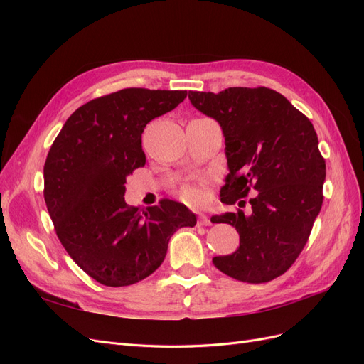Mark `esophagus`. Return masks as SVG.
<instances>
[{
  "instance_id": "34e87169",
  "label": "esophagus",
  "mask_w": 364,
  "mask_h": 364,
  "mask_svg": "<svg viewBox=\"0 0 364 364\" xmlns=\"http://www.w3.org/2000/svg\"><path fill=\"white\" fill-rule=\"evenodd\" d=\"M197 225H199V226H209V225H211V220H209V217H206L205 214H200L199 218H197Z\"/></svg>"
}]
</instances>
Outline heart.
<instances>
[{
  "label": "heart",
  "instance_id": "heart-1",
  "mask_svg": "<svg viewBox=\"0 0 364 364\" xmlns=\"http://www.w3.org/2000/svg\"><path fill=\"white\" fill-rule=\"evenodd\" d=\"M181 197L190 205H200L203 202V196L200 190L196 188V186H185L181 191Z\"/></svg>",
  "mask_w": 364,
  "mask_h": 364
}]
</instances>
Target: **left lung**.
<instances>
[{"mask_svg": "<svg viewBox=\"0 0 364 364\" xmlns=\"http://www.w3.org/2000/svg\"><path fill=\"white\" fill-rule=\"evenodd\" d=\"M188 98L223 130L229 174L220 200L235 205L257 191L249 214L237 209L211 218L240 235V247L215 257L214 266L250 284L281 277L305 247L323 202L326 165L311 121L264 86L190 91Z\"/></svg>", "mask_w": 364, "mask_h": 364, "instance_id": "1", "label": "left lung"}]
</instances>
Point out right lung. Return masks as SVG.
Listing matches in <instances>:
<instances>
[{
  "instance_id": "right-lung-1",
  "label": "right lung",
  "mask_w": 364,
  "mask_h": 364,
  "mask_svg": "<svg viewBox=\"0 0 364 364\" xmlns=\"http://www.w3.org/2000/svg\"><path fill=\"white\" fill-rule=\"evenodd\" d=\"M186 91L126 87L94 98L67 119L43 165V199L62 246L85 273L124 287L155 272L179 228L196 225L185 205L139 209L126 179L144 167V127L182 103Z\"/></svg>"
}]
</instances>
